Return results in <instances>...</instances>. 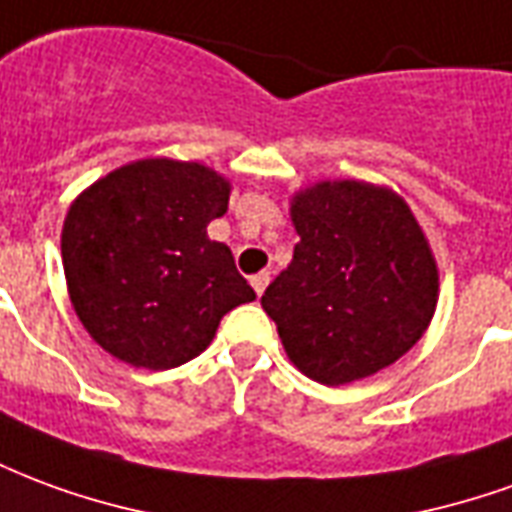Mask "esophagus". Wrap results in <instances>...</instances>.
<instances>
[{"label": "esophagus", "instance_id": "34e87169", "mask_svg": "<svg viewBox=\"0 0 512 512\" xmlns=\"http://www.w3.org/2000/svg\"><path fill=\"white\" fill-rule=\"evenodd\" d=\"M268 282H271V274H268V271H260V274L252 277V288H255L257 296H263V290L268 288Z\"/></svg>", "mask_w": 512, "mask_h": 512}]
</instances>
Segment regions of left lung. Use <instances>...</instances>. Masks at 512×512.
Segmentation results:
<instances>
[{
    "label": "left lung",
    "instance_id": "1",
    "mask_svg": "<svg viewBox=\"0 0 512 512\" xmlns=\"http://www.w3.org/2000/svg\"><path fill=\"white\" fill-rule=\"evenodd\" d=\"M290 266L263 293L285 354L326 386L395 365L428 329L439 268L406 200L365 180L296 191Z\"/></svg>",
    "mask_w": 512,
    "mask_h": 512
}]
</instances>
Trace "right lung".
I'll list each match as a JSON object with an SVG mask.
<instances>
[{
    "mask_svg": "<svg viewBox=\"0 0 512 512\" xmlns=\"http://www.w3.org/2000/svg\"><path fill=\"white\" fill-rule=\"evenodd\" d=\"M230 180L197 161L142 158L95 180L62 224V266L82 326L120 362L169 370L211 345L255 290L208 238Z\"/></svg>",
    "mask_w": 512,
    "mask_h": 512,
    "instance_id": "add662e5",
    "label": "right lung"
}]
</instances>
